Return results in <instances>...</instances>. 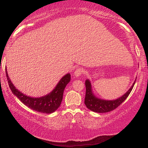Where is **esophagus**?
<instances>
[{"instance_id": "obj_1", "label": "esophagus", "mask_w": 148, "mask_h": 148, "mask_svg": "<svg viewBox=\"0 0 148 148\" xmlns=\"http://www.w3.org/2000/svg\"><path fill=\"white\" fill-rule=\"evenodd\" d=\"M84 73V69L82 68H77L74 72V76H79L80 75Z\"/></svg>"}]
</instances>
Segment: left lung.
<instances>
[{
	"label": "left lung",
	"mask_w": 148,
	"mask_h": 148,
	"mask_svg": "<svg viewBox=\"0 0 148 148\" xmlns=\"http://www.w3.org/2000/svg\"><path fill=\"white\" fill-rule=\"evenodd\" d=\"M134 84V82L129 91L120 98L114 100V101H105V100L97 99L94 96L91 91V83L87 79L86 81V97H85V104L87 108L95 112L106 113V112H111L112 110L116 109L120 104L125 101V99L131 93Z\"/></svg>",
	"instance_id": "left-lung-1"
}]
</instances>
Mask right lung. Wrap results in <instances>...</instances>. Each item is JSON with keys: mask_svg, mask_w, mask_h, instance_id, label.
I'll use <instances>...</instances> for the list:
<instances>
[{"mask_svg": "<svg viewBox=\"0 0 148 148\" xmlns=\"http://www.w3.org/2000/svg\"><path fill=\"white\" fill-rule=\"evenodd\" d=\"M6 74L10 88L17 98L31 109L44 114L53 113L60 106L62 100L64 89L71 81V74H67L62 77L56 88L49 94L40 98H32L23 95L16 89L10 79L6 71Z\"/></svg>", "mask_w": 148, "mask_h": 148, "instance_id": "right-lung-1", "label": "right lung"}]
</instances>
